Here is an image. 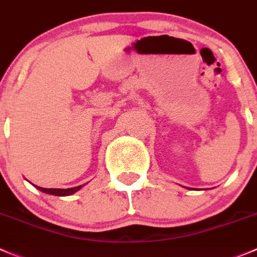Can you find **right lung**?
Instances as JSON below:
<instances>
[{"mask_svg": "<svg viewBox=\"0 0 257 257\" xmlns=\"http://www.w3.org/2000/svg\"><path fill=\"white\" fill-rule=\"evenodd\" d=\"M35 187H36L37 189H40L41 192H44V193H49V195L70 196V195H73V193H75V192H78L83 186L73 187V188H66V189H64V188H42V187H39V186H35Z\"/></svg>", "mask_w": 257, "mask_h": 257, "instance_id": "right-lung-1", "label": "right lung"}]
</instances>
